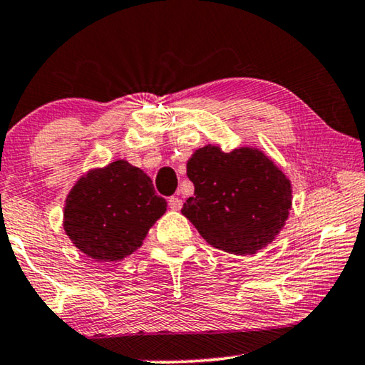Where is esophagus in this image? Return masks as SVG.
<instances>
[{"label": "esophagus", "mask_w": 365, "mask_h": 365, "mask_svg": "<svg viewBox=\"0 0 365 365\" xmlns=\"http://www.w3.org/2000/svg\"><path fill=\"white\" fill-rule=\"evenodd\" d=\"M169 207H171L173 211H179V209L182 207V201L178 196L169 197Z\"/></svg>", "instance_id": "obj_1"}]
</instances>
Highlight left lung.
Returning <instances> with one entry per match:
<instances>
[{"label": "left lung", "instance_id": "1", "mask_svg": "<svg viewBox=\"0 0 365 365\" xmlns=\"http://www.w3.org/2000/svg\"><path fill=\"white\" fill-rule=\"evenodd\" d=\"M187 178L194 196L181 212L212 247L236 256L256 254L287 221L291 181L256 148H199L187 161Z\"/></svg>", "mask_w": 365, "mask_h": 365}]
</instances>
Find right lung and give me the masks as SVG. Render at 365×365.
Masks as SVG:
<instances>
[{"label":"right lung","instance_id":"right-lung-1","mask_svg":"<svg viewBox=\"0 0 365 365\" xmlns=\"http://www.w3.org/2000/svg\"><path fill=\"white\" fill-rule=\"evenodd\" d=\"M166 207L151 178L119 159L93 169L74 184L66 197L63 226L79 251L96 261L114 262L141 247Z\"/></svg>","mask_w":365,"mask_h":365}]
</instances>
